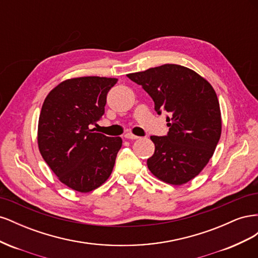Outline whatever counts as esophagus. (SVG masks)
Segmentation results:
<instances>
[{
    "label": "esophagus",
    "mask_w": 258,
    "mask_h": 258,
    "mask_svg": "<svg viewBox=\"0 0 258 258\" xmlns=\"http://www.w3.org/2000/svg\"><path fill=\"white\" fill-rule=\"evenodd\" d=\"M124 138L128 139V140H138L140 137L135 136V135H132V134H126V135H124Z\"/></svg>",
    "instance_id": "1"
}]
</instances>
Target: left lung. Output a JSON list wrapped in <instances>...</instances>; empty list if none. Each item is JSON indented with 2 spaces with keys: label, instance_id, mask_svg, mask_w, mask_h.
<instances>
[{
  "label": "left lung",
  "instance_id": "obj_1",
  "mask_svg": "<svg viewBox=\"0 0 258 258\" xmlns=\"http://www.w3.org/2000/svg\"><path fill=\"white\" fill-rule=\"evenodd\" d=\"M129 79L151 96L158 115L167 112V136H152L155 153L147 159L161 181L182 185L200 173L215 151L222 132L220 103L212 86L192 70L163 64Z\"/></svg>",
  "mask_w": 258,
  "mask_h": 258
}]
</instances>
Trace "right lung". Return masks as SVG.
I'll list each match as a JSON object with an SVG mask.
<instances>
[{
    "instance_id": "1",
    "label": "right lung",
    "mask_w": 258,
    "mask_h": 258,
    "mask_svg": "<svg viewBox=\"0 0 258 258\" xmlns=\"http://www.w3.org/2000/svg\"><path fill=\"white\" fill-rule=\"evenodd\" d=\"M117 79L87 76L67 80L46 97L38 119L42 157L60 181L88 192L111 175L122 141L95 132L104 114L107 92Z\"/></svg>"
}]
</instances>
